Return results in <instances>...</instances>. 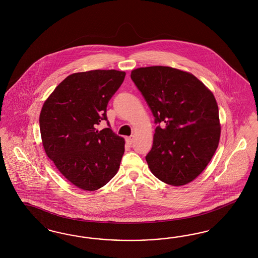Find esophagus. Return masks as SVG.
<instances>
[{
    "instance_id": "obj_1",
    "label": "esophagus",
    "mask_w": 258,
    "mask_h": 258,
    "mask_svg": "<svg viewBox=\"0 0 258 258\" xmlns=\"http://www.w3.org/2000/svg\"><path fill=\"white\" fill-rule=\"evenodd\" d=\"M134 136H131V137H126V138H125L126 144H128L130 146H132V145L134 144Z\"/></svg>"
}]
</instances>
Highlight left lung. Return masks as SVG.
<instances>
[{
  "mask_svg": "<svg viewBox=\"0 0 258 258\" xmlns=\"http://www.w3.org/2000/svg\"><path fill=\"white\" fill-rule=\"evenodd\" d=\"M131 78L158 124L146 155L150 170L170 185L191 182L206 169L219 145L214 95L194 75L172 67L138 68Z\"/></svg>",
  "mask_w": 258,
  "mask_h": 258,
  "instance_id": "1",
  "label": "left lung"
}]
</instances>
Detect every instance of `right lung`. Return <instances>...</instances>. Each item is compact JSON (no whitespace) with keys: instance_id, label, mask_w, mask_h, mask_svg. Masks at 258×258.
Masks as SVG:
<instances>
[{"instance_id":"1","label":"right lung","mask_w":258,"mask_h":258,"mask_svg":"<svg viewBox=\"0 0 258 258\" xmlns=\"http://www.w3.org/2000/svg\"><path fill=\"white\" fill-rule=\"evenodd\" d=\"M124 76L116 70L72 74L43 104L39 124L44 150L62 175L83 190H98L119 170L124 140L110 128L106 107ZM103 120L109 127L98 131Z\"/></svg>"}]
</instances>
